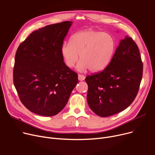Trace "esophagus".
I'll use <instances>...</instances> for the list:
<instances>
[{"label":"esophagus","instance_id":"esophagus-1","mask_svg":"<svg viewBox=\"0 0 155 155\" xmlns=\"http://www.w3.org/2000/svg\"><path fill=\"white\" fill-rule=\"evenodd\" d=\"M78 79L79 81H83V80H84L85 79V77L84 75H83L79 74L78 75Z\"/></svg>","mask_w":155,"mask_h":155}]
</instances>
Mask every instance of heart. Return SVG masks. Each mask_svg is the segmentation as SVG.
I'll list each match as a JSON object with an SVG mask.
<instances>
[{
	"mask_svg": "<svg viewBox=\"0 0 155 155\" xmlns=\"http://www.w3.org/2000/svg\"><path fill=\"white\" fill-rule=\"evenodd\" d=\"M116 48L115 41L109 34L92 29L83 30L75 33L70 41L64 42L61 53L65 65L73 68L78 59L77 69L93 72L104 71L112 61Z\"/></svg>",
	"mask_w": 155,
	"mask_h": 155,
	"instance_id": "heart-1",
	"label": "heart"
}]
</instances>
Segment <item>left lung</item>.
<instances>
[{"label": "left lung", "instance_id": "obj_1", "mask_svg": "<svg viewBox=\"0 0 155 155\" xmlns=\"http://www.w3.org/2000/svg\"><path fill=\"white\" fill-rule=\"evenodd\" d=\"M143 64L130 37L121 40L112 61L103 71L87 76V101L92 111L107 117L128 107L135 99L142 78Z\"/></svg>", "mask_w": 155, "mask_h": 155}]
</instances>
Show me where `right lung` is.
<instances>
[{"instance_id": "right-lung-1", "label": "right lung", "mask_w": 155, "mask_h": 155, "mask_svg": "<svg viewBox=\"0 0 155 155\" xmlns=\"http://www.w3.org/2000/svg\"><path fill=\"white\" fill-rule=\"evenodd\" d=\"M72 25V21H64L35 31L17 49L14 85L21 102L34 114L57 115L78 82V75L65 65L61 53Z\"/></svg>"}]
</instances>
